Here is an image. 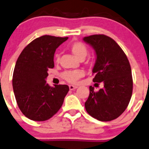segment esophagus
Here are the masks:
<instances>
[{
  "mask_svg": "<svg viewBox=\"0 0 149 149\" xmlns=\"http://www.w3.org/2000/svg\"><path fill=\"white\" fill-rule=\"evenodd\" d=\"M69 89H70V90H74V89L77 88V86H72V85H69Z\"/></svg>",
  "mask_w": 149,
  "mask_h": 149,
  "instance_id": "1",
  "label": "esophagus"
}]
</instances>
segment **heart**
Wrapping results in <instances>:
<instances>
[{"instance_id": "heart-1", "label": "heart", "mask_w": 149, "mask_h": 149, "mask_svg": "<svg viewBox=\"0 0 149 149\" xmlns=\"http://www.w3.org/2000/svg\"><path fill=\"white\" fill-rule=\"evenodd\" d=\"M69 49L72 52V54L75 56L77 58L84 59L85 57L87 55L88 49L87 47L80 42H75L71 44L69 46ZM59 61V55H56V61L58 62ZM83 76V72L80 70H74V71H65L62 74V78L64 79L67 82L70 83H75L80 77Z\"/></svg>"}]
</instances>
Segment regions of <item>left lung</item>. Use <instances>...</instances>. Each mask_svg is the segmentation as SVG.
I'll list each match as a JSON object with an SVG mask.
<instances>
[{
  "instance_id": "8db88e82",
  "label": "left lung",
  "mask_w": 149,
  "mask_h": 149,
  "mask_svg": "<svg viewBox=\"0 0 149 149\" xmlns=\"http://www.w3.org/2000/svg\"><path fill=\"white\" fill-rule=\"evenodd\" d=\"M94 49L97 60L93 68V81L102 82L99 91L90 86V93L85 107L93 118L110 121L121 116L128 106L132 94L133 81L127 56L112 38L95 34L83 38Z\"/></svg>"
}]
</instances>
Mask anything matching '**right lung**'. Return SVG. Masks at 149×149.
I'll return each instance as SVG.
<instances>
[{
    "mask_svg": "<svg viewBox=\"0 0 149 149\" xmlns=\"http://www.w3.org/2000/svg\"><path fill=\"white\" fill-rule=\"evenodd\" d=\"M68 37L49 35L33 40L23 49L14 69L12 86L17 103L24 116L33 121L49 119L61 107L69 90L66 85L51 87L47 71L54 67L56 49Z\"/></svg>",
    "mask_w": 149,
    "mask_h": 149,
    "instance_id": "right-lung-1",
    "label": "right lung"
}]
</instances>
